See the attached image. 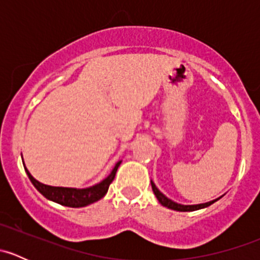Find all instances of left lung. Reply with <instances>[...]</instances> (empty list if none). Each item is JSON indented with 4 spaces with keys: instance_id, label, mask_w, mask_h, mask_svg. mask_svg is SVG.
Here are the masks:
<instances>
[{
    "instance_id": "left-lung-1",
    "label": "left lung",
    "mask_w": 260,
    "mask_h": 260,
    "mask_svg": "<svg viewBox=\"0 0 260 260\" xmlns=\"http://www.w3.org/2000/svg\"><path fill=\"white\" fill-rule=\"evenodd\" d=\"M151 185H152V190H153V193L156 195L157 200L159 201V204H161L162 206H166V208L171 209V210H176V211H195V210H200V209H204V208H208V206H210L211 204H214L215 201H217L219 199H221V196L217 199H215V200L212 201H209V203H205V204H198V205H182V204H179V203H175V201H172L171 199L167 198L166 195H164V193L161 192V191L157 188V186L154 185L153 181L151 180Z\"/></svg>"
}]
</instances>
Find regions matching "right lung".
<instances>
[{
  "mask_svg": "<svg viewBox=\"0 0 260 260\" xmlns=\"http://www.w3.org/2000/svg\"><path fill=\"white\" fill-rule=\"evenodd\" d=\"M120 164H122V161H118L117 164H115V166L111 171V174H109L106 179L102 180L101 182L95 183V185L89 186V187L85 188L49 186L45 185V183L39 182L38 180L34 179V176L28 172L26 166L25 171L26 174H27L28 179L32 182V185L36 187V190H38L41 195L45 196L48 200L54 201V203L60 204V205L69 206V208H83V206L90 205V204L95 203V201L104 198V195H106L107 191H108L109 185H111L112 181L114 180L115 172H117Z\"/></svg>",
  "mask_w": 260,
  "mask_h": 260,
  "instance_id": "obj_1",
  "label": "right lung"
}]
</instances>
